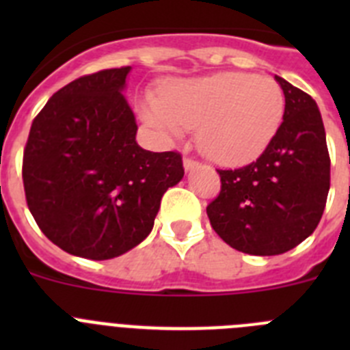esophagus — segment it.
Wrapping results in <instances>:
<instances>
[{"label":"esophagus","instance_id":"obj_1","mask_svg":"<svg viewBox=\"0 0 350 350\" xmlns=\"http://www.w3.org/2000/svg\"><path fill=\"white\" fill-rule=\"evenodd\" d=\"M200 165V161L193 159V157H184V168L189 172V170H194L196 166Z\"/></svg>","mask_w":350,"mask_h":350}]
</instances>
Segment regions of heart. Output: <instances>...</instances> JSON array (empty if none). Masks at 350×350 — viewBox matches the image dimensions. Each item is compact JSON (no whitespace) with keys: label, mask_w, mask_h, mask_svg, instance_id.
<instances>
[{"label":"heart","mask_w":350,"mask_h":350,"mask_svg":"<svg viewBox=\"0 0 350 350\" xmlns=\"http://www.w3.org/2000/svg\"><path fill=\"white\" fill-rule=\"evenodd\" d=\"M286 98L270 77L228 71L203 79L172 80L161 96H147L142 116L170 137L198 128L202 152L219 165H247L279 133Z\"/></svg>","instance_id":"1"}]
</instances>
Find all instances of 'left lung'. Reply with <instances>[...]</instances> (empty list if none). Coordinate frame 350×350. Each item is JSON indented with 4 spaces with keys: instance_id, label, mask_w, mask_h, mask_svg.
Returning a JSON list of instances; mask_svg holds the SVG:
<instances>
[{
    "instance_id": "left-lung-1",
    "label": "left lung",
    "mask_w": 350,
    "mask_h": 350,
    "mask_svg": "<svg viewBox=\"0 0 350 350\" xmlns=\"http://www.w3.org/2000/svg\"><path fill=\"white\" fill-rule=\"evenodd\" d=\"M286 112L279 133L250 165L217 170L221 193L208 203L213 231L233 249L277 256L310 237L329 191V152L312 96L275 77Z\"/></svg>"
}]
</instances>
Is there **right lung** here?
<instances>
[{
    "label": "right lung",
    "mask_w": 350,
    "mask_h": 350,
    "mask_svg": "<svg viewBox=\"0 0 350 350\" xmlns=\"http://www.w3.org/2000/svg\"><path fill=\"white\" fill-rule=\"evenodd\" d=\"M129 66L83 75L55 92L29 129L26 202L43 234L80 258L112 259L152 231L161 198L184 177L177 150L150 152L120 91Z\"/></svg>",
    "instance_id": "add662e5"
}]
</instances>
